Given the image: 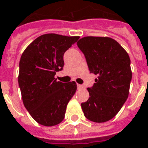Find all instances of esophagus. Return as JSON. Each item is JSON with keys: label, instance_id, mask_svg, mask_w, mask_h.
Returning a JSON list of instances; mask_svg holds the SVG:
<instances>
[{"label": "esophagus", "instance_id": "1", "mask_svg": "<svg viewBox=\"0 0 148 148\" xmlns=\"http://www.w3.org/2000/svg\"><path fill=\"white\" fill-rule=\"evenodd\" d=\"M77 88L79 89V90H81L83 88V86H81V85H77Z\"/></svg>", "mask_w": 148, "mask_h": 148}]
</instances>
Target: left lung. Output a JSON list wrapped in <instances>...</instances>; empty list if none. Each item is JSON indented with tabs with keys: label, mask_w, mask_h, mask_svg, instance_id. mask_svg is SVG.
I'll use <instances>...</instances> for the list:
<instances>
[{
	"label": "left lung",
	"mask_w": 148,
	"mask_h": 148,
	"mask_svg": "<svg viewBox=\"0 0 148 148\" xmlns=\"http://www.w3.org/2000/svg\"><path fill=\"white\" fill-rule=\"evenodd\" d=\"M76 44L90 73L98 75L94 86L87 88L90 97L81 103V108L88 120L106 122L119 112L129 96L132 79L130 56L110 37L86 36Z\"/></svg>",
	"instance_id": "1"
}]
</instances>
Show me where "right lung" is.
I'll use <instances>...</instances> for the list:
<instances>
[{
	"label": "right lung",
	"mask_w": 148,
	"mask_h": 148,
	"mask_svg": "<svg viewBox=\"0 0 148 148\" xmlns=\"http://www.w3.org/2000/svg\"><path fill=\"white\" fill-rule=\"evenodd\" d=\"M79 36L45 34L23 51L19 61L18 86L24 107L36 122L53 126L62 121L67 105L76 90L75 81L54 78L62 71L63 54Z\"/></svg>",
	"instance_id": "obj_1"
}]
</instances>
